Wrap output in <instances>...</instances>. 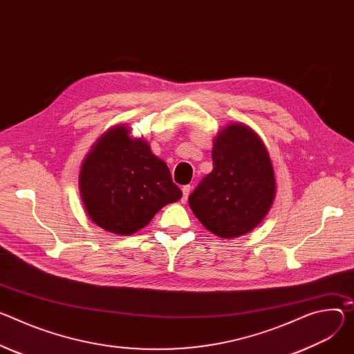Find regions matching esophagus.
<instances>
[{"instance_id":"34e87169","label":"esophagus","mask_w":354,"mask_h":354,"mask_svg":"<svg viewBox=\"0 0 354 354\" xmlns=\"http://www.w3.org/2000/svg\"><path fill=\"white\" fill-rule=\"evenodd\" d=\"M190 190H192V186H190V185H185V186L182 187L183 201H186V199H187V196H189V194H190Z\"/></svg>"}]
</instances>
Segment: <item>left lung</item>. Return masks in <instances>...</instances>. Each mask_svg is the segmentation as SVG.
Returning a JSON list of instances; mask_svg holds the SVG:
<instances>
[{
    "mask_svg": "<svg viewBox=\"0 0 354 354\" xmlns=\"http://www.w3.org/2000/svg\"><path fill=\"white\" fill-rule=\"evenodd\" d=\"M213 171L189 196L203 226L221 239L251 232L275 198V176L268 151L250 127L230 124L214 140Z\"/></svg>",
    "mask_w": 354,
    "mask_h": 354,
    "instance_id": "left-lung-1",
    "label": "left lung"
}]
</instances>
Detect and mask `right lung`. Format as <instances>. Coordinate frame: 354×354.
<instances>
[{
  "label": "right lung",
  "mask_w": 354,
  "mask_h": 354,
  "mask_svg": "<svg viewBox=\"0 0 354 354\" xmlns=\"http://www.w3.org/2000/svg\"><path fill=\"white\" fill-rule=\"evenodd\" d=\"M128 128L106 133L86 156L79 187L90 218L106 232L128 236L145 227L168 203L182 198L169 168Z\"/></svg>",
  "instance_id": "right-lung-1"
}]
</instances>
